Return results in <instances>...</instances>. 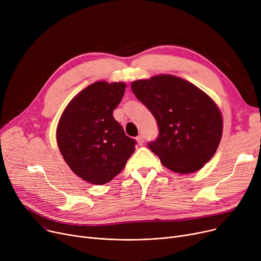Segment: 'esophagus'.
Masks as SVG:
<instances>
[{"label":"esophagus","mask_w":261,"mask_h":261,"mask_svg":"<svg viewBox=\"0 0 261 261\" xmlns=\"http://www.w3.org/2000/svg\"><path fill=\"white\" fill-rule=\"evenodd\" d=\"M136 141H138V143L140 144V145H143L144 144V136L142 135V134H140L138 138H136Z\"/></svg>","instance_id":"esophagus-1"}]
</instances>
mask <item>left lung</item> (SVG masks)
I'll list each match as a JSON object with an SVG mask.
<instances>
[{"label": "left lung", "instance_id": "8db88e82", "mask_svg": "<svg viewBox=\"0 0 261 261\" xmlns=\"http://www.w3.org/2000/svg\"><path fill=\"white\" fill-rule=\"evenodd\" d=\"M131 90L158 122L159 138L148 146L164 166L193 173L211 161L222 138L223 119L206 93L166 74L135 80Z\"/></svg>", "mask_w": 261, "mask_h": 261}]
</instances>
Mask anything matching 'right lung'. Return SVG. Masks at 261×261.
Wrapping results in <instances>:
<instances>
[{
    "mask_svg": "<svg viewBox=\"0 0 261 261\" xmlns=\"http://www.w3.org/2000/svg\"><path fill=\"white\" fill-rule=\"evenodd\" d=\"M125 82L96 81L78 93L62 112L56 131L65 163L84 181L102 185L126 166L136 142L113 117Z\"/></svg>",
    "mask_w": 261,
    "mask_h": 261,
    "instance_id": "obj_1",
    "label": "right lung"
}]
</instances>
